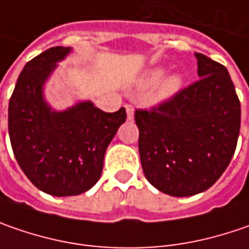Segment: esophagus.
<instances>
[{"label":"esophagus","mask_w":249,"mask_h":249,"mask_svg":"<svg viewBox=\"0 0 249 249\" xmlns=\"http://www.w3.org/2000/svg\"><path fill=\"white\" fill-rule=\"evenodd\" d=\"M125 110H126V118H128V121H132L134 120V114H135L134 107L128 104V106H125Z\"/></svg>","instance_id":"1"}]
</instances>
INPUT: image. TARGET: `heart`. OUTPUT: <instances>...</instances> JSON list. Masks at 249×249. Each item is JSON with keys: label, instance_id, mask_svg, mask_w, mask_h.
<instances>
[{"label": "heart", "instance_id": "obj_1", "mask_svg": "<svg viewBox=\"0 0 249 249\" xmlns=\"http://www.w3.org/2000/svg\"><path fill=\"white\" fill-rule=\"evenodd\" d=\"M166 73H167V68L155 67L152 70L146 71L139 82L141 86L146 89L155 88L160 83V85L157 88V99L161 102H167L170 99L176 97L184 86V78L179 73H171L164 78Z\"/></svg>", "mask_w": 249, "mask_h": 249}]
</instances>
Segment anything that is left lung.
<instances>
[{
	"label": "left lung",
	"mask_w": 249,
	"mask_h": 249,
	"mask_svg": "<svg viewBox=\"0 0 249 249\" xmlns=\"http://www.w3.org/2000/svg\"><path fill=\"white\" fill-rule=\"evenodd\" d=\"M199 81L152 111L136 110L146 179L171 196L200 194L231 161L241 107L226 67L195 53Z\"/></svg>",
	"instance_id": "left-lung-1"
}]
</instances>
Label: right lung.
Masks as SVG:
<instances>
[{
	"label": "right lung",
	"instance_id": "1",
	"mask_svg": "<svg viewBox=\"0 0 249 249\" xmlns=\"http://www.w3.org/2000/svg\"><path fill=\"white\" fill-rule=\"evenodd\" d=\"M72 53L53 47L29 61L18 78L8 107V131L18 164L40 191L53 196L79 195L103 171L104 153L126 113H104L90 100L64 110L46 99V83Z\"/></svg>",
	"mask_w": 249,
	"mask_h": 249
}]
</instances>
